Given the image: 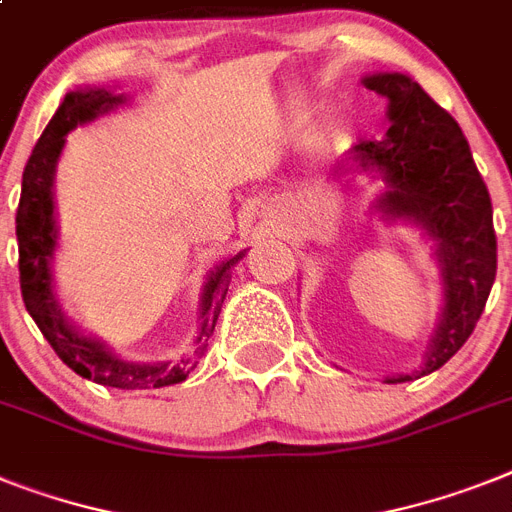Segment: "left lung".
I'll list each match as a JSON object with an SVG mask.
<instances>
[{
  "instance_id": "left-lung-1",
  "label": "left lung",
  "mask_w": 512,
  "mask_h": 512,
  "mask_svg": "<svg viewBox=\"0 0 512 512\" xmlns=\"http://www.w3.org/2000/svg\"><path fill=\"white\" fill-rule=\"evenodd\" d=\"M363 86L390 101V130L382 141L353 146V162L382 175L387 188L377 209L384 219L413 222L434 240L445 290L424 366L384 379L398 384L445 366L471 337L497 274V238L492 198L458 122L408 75L377 73Z\"/></svg>"
}]
</instances>
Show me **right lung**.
<instances>
[{"label":"right lung","mask_w":512,"mask_h":512,"mask_svg":"<svg viewBox=\"0 0 512 512\" xmlns=\"http://www.w3.org/2000/svg\"><path fill=\"white\" fill-rule=\"evenodd\" d=\"M120 104H125V96H114L107 88L70 91L38 138L31 159L25 164L18 217H15L20 251V290H23L25 308L41 329V335L49 340L54 353L75 374L104 384V387H117V390H154V387H167V384L188 379L190 369L206 353V345H209V337L214 332L222 301L227 295V285H230V269L246 256V251L225 259L209 274L204 295H201V329H198L196 345H193V356L183 358V361H125V358L114 356L101 340L83 335L67 319L52 282V259L54 248H57L54 172H57L59 154L65 149V135Z\"/></svg>","instance_id":"obj_1"}]
</instances>
